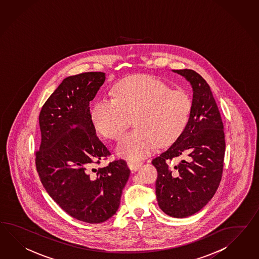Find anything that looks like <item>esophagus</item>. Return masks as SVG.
Listing matches in <instances>:
<instances>
[{"instance_id": "1", "label": "esophagus", "mask_w": 259, "mask_h": 259, "mask_svg": "<svg viewBox=\"0 0 259 259\" xmlns=\"http://www.w3.org/2000/svg\"><path fill=\"white\" fill-rule=\"evenodd\" d=\"M127 165L131 170L137 171L142 165V163L141 162H128Z\"/></svg>"}]
</instances>
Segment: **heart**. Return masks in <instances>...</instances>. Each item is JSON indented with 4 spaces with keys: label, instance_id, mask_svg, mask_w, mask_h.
<instances>
[{
    "label": "heart",
    "instance_id": "heart-1",
    "mask_svg": "<svg viewBox=\"0 0 259 259\" xmlns=\"http://www.w3.org/2000/svg\"><path fill=\"white\" fill-rule=\"evenodd\" d=\"M115 98H99L91 111L93 124L104 137L120 139L134 118L136 128L120 141L118 154L138 161L158 145H171L189 121V96L149 75H135L114 88Z\"/></svg>",
    "mask_w": 259,
    "mask_h": 259
}]
</instances>
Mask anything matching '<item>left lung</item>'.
Here are the masks:
<instances>
[{
    "label": "left lung",
    "instance_id": "left-lung-1",
    "mask_svg": "<svg viewBox=\"0 0 259 259\" xmlns=\"http://www.w3.org/2000/svg\"><path fill=\"white\" fill-rule=\"evenodd\" d=\"M190 82L193 100L189 121L180 138L152 160L158 172V205L165 214L184 218L199 211L218 189L226 150L221 114L208 83L196 71L172 70ZM184 160L175 169L173 157Z\"/></svg>",
    "mask_w": 259,
    "mask_h": 259
}]
</instances>
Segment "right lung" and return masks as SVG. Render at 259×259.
Segmentation results:
<instances>
[{
	"label": "right lung",
	"instance_id": "add662e5",
	"mask_svg": "<svg viewBox=\"0 0 259 259\" xmlns=\"http://www.w3.org/2000/svg\"><path fill=\"white\" fill-rule=\"evenodd\" d=\"M105 80L102 72L64 78L39 115L41 145L35 164L40 181L65 212L90 224L107 221L116 213L130 176L122 159L91 169L110 154L96 136L90 110Z\"/></svg>",
	"mask_w": 259,
	"mask_h": 259
}]
</instances>
